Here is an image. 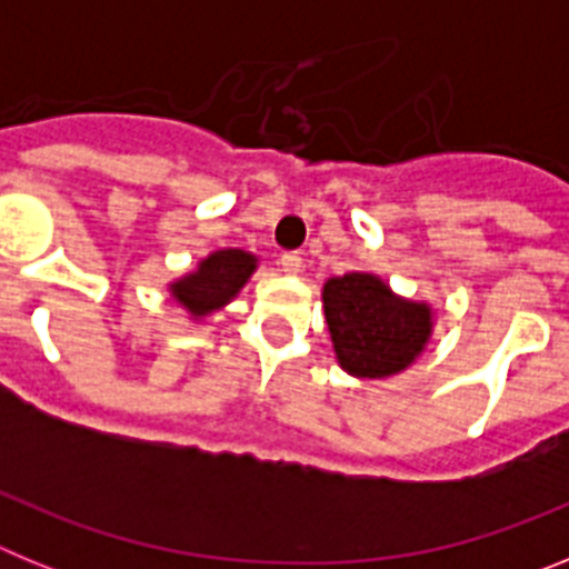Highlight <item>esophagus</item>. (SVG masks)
<instances>
[{"mask_svg": "<svg viewBox=\"0 0 569 569\" xmlns=\"http://www.w3.org/2000/svg\"><path fill=\"white\" fill-rule=\"evenodd\" d=\"M279 264H281V270H284V273L296 276L301 270V256L293 253V250H290V253H281Z\"/></svg>", "mask_w": 569, "mask_h": 569, "instance_id": "1", "label": "esophagus"}]
</instances>
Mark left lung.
I'll return each mask as SVG.
<instances>
[{"label":"left lung","mask_w":569,"mask_h":569,"mask_svg":"<svg viewBox=\"0 0 569 569\" xmlns=\"http://www.w3.org/2000/svg\"><path fill=\"white\" fill-rule=\"evenodd\" d=\"M325 319L339 365L359 379H385L425 350L433 313L407 301L373 273H345L325 284Z\"/></svg>","instance_id":"left-lung-1"}]
</instances>
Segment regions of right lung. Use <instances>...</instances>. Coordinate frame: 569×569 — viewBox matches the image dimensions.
Returning a JSON list of instances; mask_svg holds the SVG:
<instances>
[{
	"mask_svg": "<svg viewBox=\"0 0 569 569\" xmlns=\"http://www.w3.org/2000/svg\"><path fill=\"white\" fill-rule=\"evenodd\" d=\"M256 270V256L244 250H216L199 264V270L188 273L184 279L173 281V299L188 308L196 319L213 313L222 305H228L250 279Z\"/></svg>",
	"mask_w": 569,
	"mask_h": 569,
	"instance_id": "right-lung-1",
	"label": "right lung"
}]
</instances>
